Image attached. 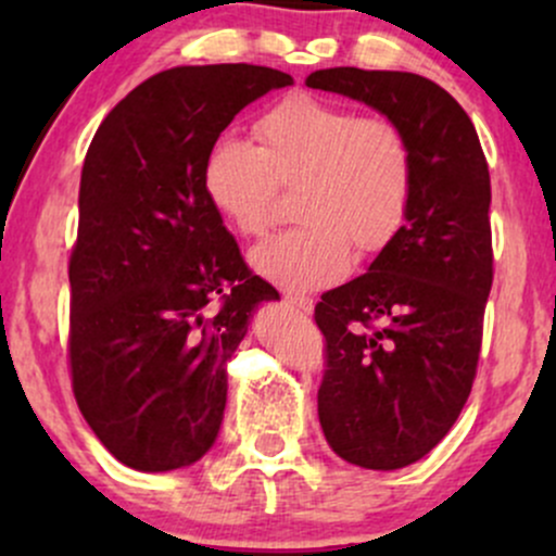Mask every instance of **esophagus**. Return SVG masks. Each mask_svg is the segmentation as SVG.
Returning a JSON list of instances; mask_svg holds the SVG:
<instances>
[{"label":"esophagus","instance_id":"obj_1","mask_svg":"<svg viewBox=\"0 0 556 556\" xmlns=\"http://www.w3.org/2000/svg\"><path fill=\"white\" fill-rule=\"evenodd\" d=\"M285 303L292 305V308H298L300 314H314V300L305 295H292V292H287Z\"/></svg>","mask_w":556,"mask_h":556}]
</instances>
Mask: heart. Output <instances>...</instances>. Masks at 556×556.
<instances>
[{
    "mask_svg": "<svg viewBox=\"0 0 556 556\" xmlns=\"http://www.w3.org/2000/svg\"><path fill=\"white\" fill-rule=\"evenodd\" d=\"M258 146L219 136L201 167L203 195L235 232L261 238L277 185L298 182L285 229L251 253L261 277L290 290L327 285L348 269L350 245L376 253L400 232L416 182L397 123L361 117L311 93H292L256 123Z\"/></svg>",
    "mask_w": 556,
    "mask_h": 556,
    "instance_id": "heart-1",
    "label": "heart"
}]
</instances>
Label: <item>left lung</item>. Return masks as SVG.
<instances>
[{
  "label": "left lung",
  "mask_w": 556,
  "mask_h": 556,
  "mask_svg": "<svg viewBox=\"0 0 556 556\" xmlns=\"http://www.w3.org/2000/svg\"><path fill=\"white\" fill-rule=\"evenodd\" d=\"M305 86L384 114L413 149L405 225L316 305L329 353L324 437L342 460L397 470L442 442L473 387L494 277L486 156L463 106L416 73L331 67Z\"/></svg>",
  "instance_id": "1"
}]
</instances>
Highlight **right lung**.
I'll return each mask as SVG.
<instances>
[{
	"label": "right lung",
	"mask_w": 556,
	"mask_h": 556,
	"mask_svg": "<svg viewBox=\"0 0 556 556\" xmlns=\"http://www.w3.org/2000/svg\"><path fill=\"white\" fill-rule=\"evenodd\" d=\"M287 73L182 65L106 114L80 175L70 256V366L99 442L143 473L188 468L212 450L227 361L253 311L279 292L248 271L203 195L208 146Z\"/></svg>",
	"instance_id": "right-lung-1"
}]
</instances>
